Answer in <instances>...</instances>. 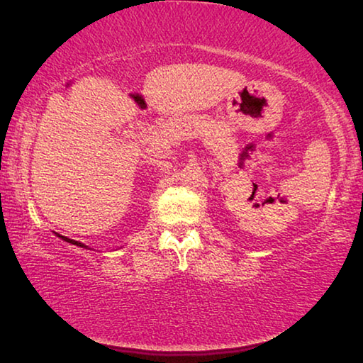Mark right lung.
Wrapping results in <instances>:
<instances>
[{"label":"right lung","mask_w":363,"mask_h":363,"mask_svg":"<svg viewBox=\"0 0 363 363\" xmlns=\"http://www.w3.org/2000/svg\"><path fill=\"white\" fill-rule=\"evenodd\" d=\"M60 238H64L65 242H69V243H72V245H77V247H83V248H86L83 243H79V242H77V240H70V238H67V237H62V235H59Z\"/></svg>","instance_id":"right-lung-1"}]
</instances>
